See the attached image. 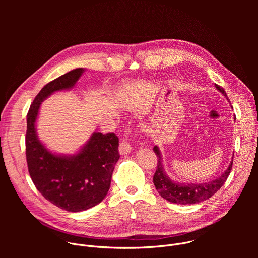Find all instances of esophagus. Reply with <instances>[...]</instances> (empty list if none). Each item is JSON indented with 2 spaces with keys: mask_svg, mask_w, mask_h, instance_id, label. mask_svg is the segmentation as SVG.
<instances>
[{
  "mask_svg": "<svg viewBox=\"0 0 258 258\" xmlns=\"http://www.w3.org/2000/svg\"><path fill=\"white\" fill-rule=\"evenodd\" d=\"M119 154L120 155H125V154H128L131 151H132V145L130 143V139L127 137V135L125 136V138L121 141L120 145H119Z\"/></svg>",
  "mask_w": 258,
  "mask_h": 258,
  "instance_id": "1",
  "label": "esophagus"
}]
</instances>
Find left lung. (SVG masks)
<instances>
[{
	"label": "left lung",
	"instance_id": "obj_1",
	"mask_svg": "<svg viewBox=\"0 0 258 258\" xmlns=\"http://www.w3.org/2000/svg\"><path fill=\"white\" fill-rule=\"evenodd\" d=\"M217 91L222 93L225 97L228 96L225 90L215 84ZM153 151L157 156V167L153 176V182L159 195L169 202L177 204H195L201 201L209 199L214 195L226 182L233 166V159L227 168V170L219 177L203 183H182L171 180L165 173L161 153L157 146H154Z\"/></svg>",
	"mask_w": 258,
	"mask_h": 258
}]
</instances>
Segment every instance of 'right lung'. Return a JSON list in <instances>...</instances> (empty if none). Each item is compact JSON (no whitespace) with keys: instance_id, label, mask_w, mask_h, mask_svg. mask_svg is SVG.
<instances>
[{"instance_id":"add662e5","label":"right lung","mask_w":258,"mask_h":258,"mask_svg":"<svg viewBox=\"0 0 258 258\" xmlns=\"http://www.w3.org/2000/svg\"><path fill=\"white\" fill-rule=\"evenodd\" d=\"M84 68L73 69L47 84L36 95L27 113L25 154L35 188L57 207L79 212L99 204L107 195L120 155L114 133H93L75 155H57L39 140L35 130L42 102L55 92L75 87Z\"/></svg>"}]
</instances>
